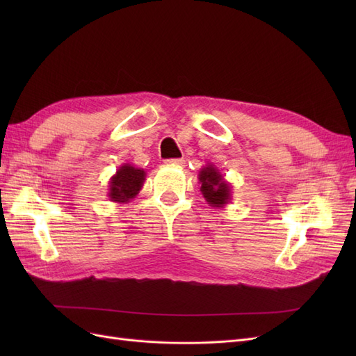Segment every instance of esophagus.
<instances>
[{
    "instance_id": "obj_1",
    "label": "esophagus",
    "mask_w": 356,
    "mask_h": 356,
    "mask_svg": "<svg viewBox=\"0 0 356 356\" xmlns=\"http://www.w3.org/2000/svg\"><path fill=\"white\" fill-rule=\"evenodd\" d=\"M166 165L182 166V165H184V160H182V159H169V160H166Z\"/></svg>"
}]
</instances>
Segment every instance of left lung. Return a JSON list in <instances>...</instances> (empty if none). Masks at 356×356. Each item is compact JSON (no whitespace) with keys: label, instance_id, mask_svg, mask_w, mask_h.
<instances>
[{"label":"left lung","instance_id":"1","mask_svg":"<svg viewBox=\"0 0 356 356\" xmlns=\"http://www.w3.org/2000/svg\"><path fill=\"white\" fill-rule=\"evenodd\" d=\"M200 193L212 208H224L232 202V184L224 178L220 169L208 163L199 170Z\"/></svg>","mask_w":356,"mask_h":356}]
</instances>
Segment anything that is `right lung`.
<instances>
[{
	"label": "right lung",
	"instance_id": "add662e5",
	"mask_svg": "<svg viewBox=\"0 0 356 356\" xmlns=\"http://www.w3.org/2000/svg\"><path fill=\"white\" fill-rule=\"evenodd\" d=\"M145 170L123 163L108 181V199L114 203H129L141 191L145 182Z\"/></svg>",
	"mask_w": 356,
	"mask_h": 356
}]
</instances>
